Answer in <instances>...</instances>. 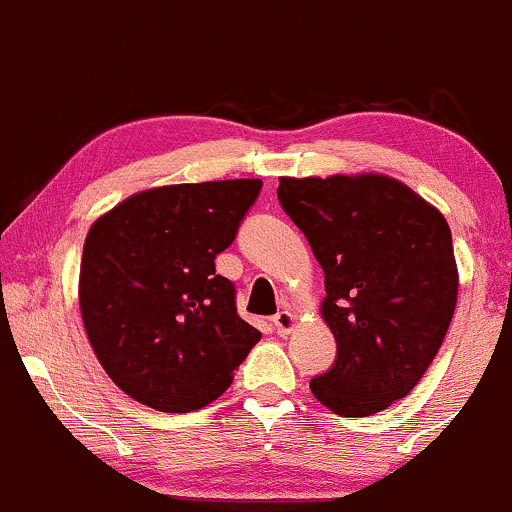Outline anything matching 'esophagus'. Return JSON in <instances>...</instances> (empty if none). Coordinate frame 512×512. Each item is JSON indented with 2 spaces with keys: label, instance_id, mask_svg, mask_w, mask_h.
I'll return each mask as SVG.
<instances>
[{
  "label": "esophagus",
  "instance_id": "34e87169",
  "mask_svg": "<svg viewBox=\"0 0 512 512\" xmlns=\"http://www.w3.org/2000/svg\"><path fill=\"white\" fill-rule=\"evenodd\" d=\"M273 326H275V333L285 338V335L290 333L294 326V316L290 314V311H280V314L273 316Z\"/></svg>",
  "mask_w": 512,
  "mask_h": 512
}]
</instances>
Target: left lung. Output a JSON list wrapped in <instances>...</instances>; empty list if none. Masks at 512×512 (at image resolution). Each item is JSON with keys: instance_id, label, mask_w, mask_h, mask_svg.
I'll return each instance as SVG.
<instances>
[{"instance_id": "1", "label": "left lung", "mask_w": 512, "mask_h": 512, "mask_svg": "<svg viewBox=\"0 0 512 512\" xmlns=\"http://www.w3.org/2000/svg\"><path fill=\"white\" fill-rule=\"evenodd\" d=\"M278 201L326 273L321 311L338 354L311 393L342 417L386 410L422 381L453 318L446 218L381 174L282 177Z\"/></svg>"}]
</instances>
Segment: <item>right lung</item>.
I'll use <instances>...</instances> for the list:
<instances>
[{
    "instance_id": "right-lung-1",
    "label": "right lung",
    "mask_w": 512,
    "mask_h": 512,
    "mask_svg": "<svg viewBox=\"0 0 512 512\" xmlns=\"http://www.w3.org/2000/svg\"><path fill=\"white\" fill-rule=\"evenodd\" d=\"M261 186L227 179L141 191L90 227L83 326L107 376L141 405L201 410L261 340L237 314L234 282L215 273Z\"/></svg>"
}]
</instances>
